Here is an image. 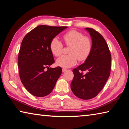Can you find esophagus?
I'll return each instance as SVG.
<instances>
[{
  "label": "esophagus",
  "instance_id": "34e87169",
  "mask_svg": "<svg viewBox=\"0 0 129 129\" xmlns=\"http://www.w3.org/2000/svg\"><path fill=\"white\" fill-rule=\"evenodd\" d=\"M62 72H65V71H67V69H65V68H62Z\"/></svg>",
  "mask_w": 129,
  "mask_h": 129
}]
</instances>
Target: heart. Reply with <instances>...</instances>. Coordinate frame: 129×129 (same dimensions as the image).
Returning <instances> with one entry per match:
<instances>
[{"mask_svg": "<svg viewBox=\"0 0 129 129\" xmlns=\"http://www.w3.org/2000/svg\"><path fill=\"white\" fill-rule=\"evenodd\" d=\"M63 41L65 45L69 46L68 55H64L57 59L56 64L58 66L65 68L74 66L79 61L85 60L90 54L92 42L90 39L84 37L81 33L72 30L63 36ZM63 45L58 39L53 38L50 43V49L56 57L62 54Z\"/></svg>", "mask_w": 129, "mask_h": 129, "instance_id": "1", "label": "heart"}]
</instances>
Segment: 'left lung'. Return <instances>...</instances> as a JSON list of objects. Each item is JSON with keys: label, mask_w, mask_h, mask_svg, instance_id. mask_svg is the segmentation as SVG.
<instances>
[{"label": "left lung", "mask_w": 129, "mask_h": 129, "mask_svg": "<svg viewBox=\"0 0 129 129\" xmlns=\"http://www.w3.org/2000/svg\"><path fill=\"white\" fill-rule=\"evenodd\" d=\"M92 38V49L85 62L73 69L71 88L75 96L83 100L98 95L107 82L111 67V56L107 42L99 32L85 28ZM87 71L85 74L82 73Z\"/></svg>", "instance_id": "1"}]
</instances>
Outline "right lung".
I'll use <instances>...</instances> for the list:
<instances>
[{"label":"right lung","instance_id":"right-lung-1","mask_svg":"<svg viewBox=\"0 0 129 129\" xmlns=\"http://www.w3.org/2000/svg\"><path fill=\"white\" fill-rule=\"evenodd\" d=\"M67 27L40 25L28 32L22 40L18 54L19 76L31 95L37 97L49 95L61 75V67H49L54 62L50 43Z\"/></svg>","mask_w":129,"mask_h":129}]
</instances>
